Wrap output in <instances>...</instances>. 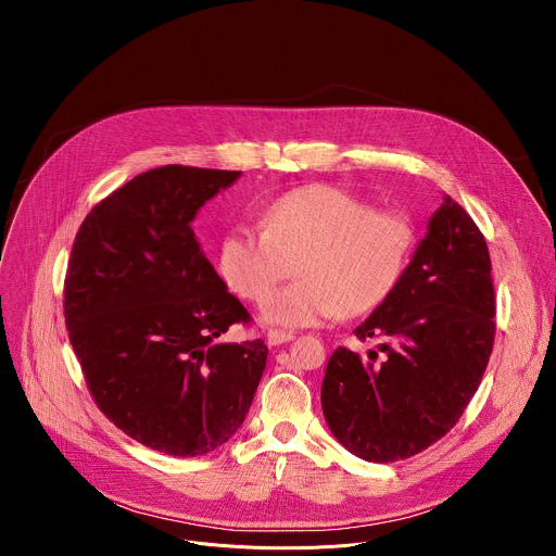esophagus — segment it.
Masks as SVG:
<instances>
[{
    "label": "esophagus",
    "instance_id": "obj_1",
    "mask_svg": "<svg viewBox=\"0 0 556 556\" xmlns=\"http://www.w3.org/2000/svg\"><path fill=\"white\" fill-rule=\"evenodd\" d=\"M292 339H294L292 332H283V330H270L268 332V343L270 345H281V343H288Z\"/></svg>",
    "mask_w": 556,
    "mask_h": 556
}]
</instances>
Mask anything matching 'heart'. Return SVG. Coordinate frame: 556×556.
Returning <instances> with one entry per match:
<instances>
[{
	"instance_id": "obj_1",
	"label": "heart",
	"mask_w": 556,
	"mask_h": 556,
	"mask_svg": "<svg viewBox=\"0 0 556 556\" xmlns=\"http://www.w3.org/2000/svg\"><path fill=\"white\" fill-rule=\"evenodd\" d=\"M260 222L262 230L222 237L217 268L230 290L262 303L294 263L300 279L264 307L268 321L290 328L376 309L401 286L416 247L405 213L376 211L330 185L283 193Z\"/></svg>"
}]
</instances>
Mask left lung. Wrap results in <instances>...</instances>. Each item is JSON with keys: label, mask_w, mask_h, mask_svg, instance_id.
<instances>
[{"label": "left lung", "mask_w": 556, "mask_h": 556, "mask_svg": "<svg viewBox=\"0 0 556 556\" xmlns=\"http://www.w3.org/2000/svg\"><path fill=\"white\" fill-rule=\"evenodd\" d=\"M495 288L482 230L448 195L401 286L334 350L321 407L334 438L367 462L407 459L444 438L478 391L495 343Z\"/></svg>", "instance_id": "obj_1"}]
</instances>
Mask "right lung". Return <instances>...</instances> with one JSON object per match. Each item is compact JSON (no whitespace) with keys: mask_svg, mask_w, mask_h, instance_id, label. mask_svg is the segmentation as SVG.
Wrapping results in <instances>:
<instances>
[{"mask_svg":"<svg viewBox=\"0 0 556 556\" xmlns=\"http://www.w3.org/2000/svg\"><path fill=\"white\" fill-rule=\"evenodd\" d=\"M242 172L165 165L101 200L78 228L63 314L97 407L136 442L204 455L242 427L262 339L217 341L253 319L226 290L191 222Z\"/></svg>","mask_w":556,"mask_h":556,"instance_id":"1","label":"right lung"}]
</instances>
